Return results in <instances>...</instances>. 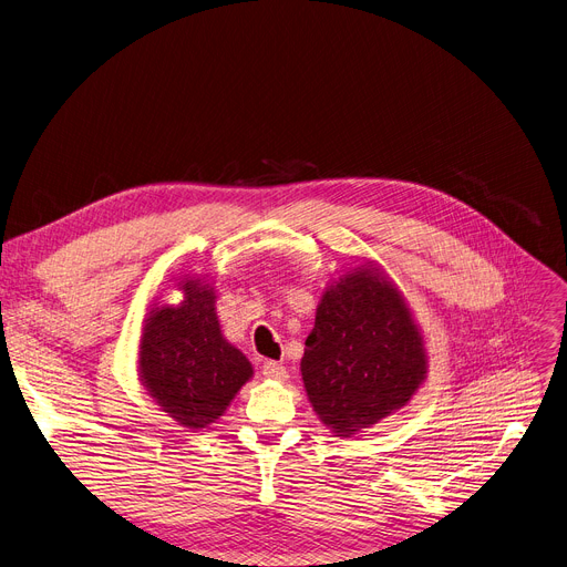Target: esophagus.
<instances>
[{
  "label": "esophagus",
  "instance_id": "obj_1",
  "mask_svg": "<svg viewBox=\"0 0 567 567\" xmlns=\"http://www.w3.org/2000/svg\"><path fill=\"white\" fill-rule=\"evenodd\" d=\"M262 375H265L267 380L285 382V380L289 378V371H287L282 364H278V362H267V364L262 367Z\"/></svg>",
  "mask_w": 567,
  "mask_h": 567
}]
</instances>
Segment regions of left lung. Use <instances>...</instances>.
Wrapping results in <instances>:
<instances>
[{"label":"left lung","instance_id":"1","mask_svg":"<svg viewBox=\"0 0 567 567\" xmlns=\"http://www.w3.org/2000/svg\"><path fill=\"white\" fill-rule=\"evenodd\" d=\"M430 357L414 312L373 260L330 280L300 375L319 421L337 436L373 427L419 393Z\"/></svg>","mask_w":567,"mask_h":567}]
</instances>
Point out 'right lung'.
I'll return each instance as SVG.
<instances>
[{
  "label": "right lung",
  "instance_id": "add662e5",
  "mask_svg": "<svg viewBox=\"0 0 567 567\" xmlns=\"http://www.w3.org/2000/svg\"><path fill=\"white\" fill-rule=\"evenodd\" d=\"M174 287L183 293L181 302H153L146 312L137 375L172 421L203 430L226 414L252 367L221 332L213 282L187 274Z\"/></svg>",
  "mask_w": 567,
  "mask_h": 567
}]
</instances>
